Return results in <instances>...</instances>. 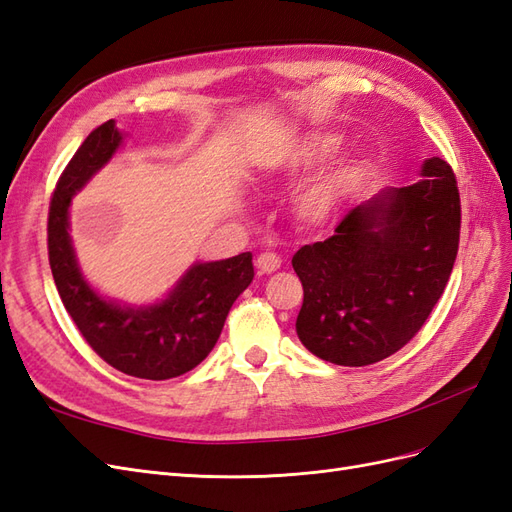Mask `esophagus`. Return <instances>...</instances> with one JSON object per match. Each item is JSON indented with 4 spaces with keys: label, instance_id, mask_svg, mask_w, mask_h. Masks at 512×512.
Returning <instances> with one entry per match:
<instances>
[{
    "label": "esophagus",
    "instance_id": "1",
    "mask_svg": "<svg viewBox=\"0 0 512 512\" xmlns=\"http://www.w3.org/2000/svg\"><path fill=\"white\" fill-rule=\"evenodd\" d=\"M256 267L260 273H273L282 267V258L273 252H262L256 258Z\"/></svg>",
    "mask_w": 512,
    "mask_h": 512
}]
</instances>
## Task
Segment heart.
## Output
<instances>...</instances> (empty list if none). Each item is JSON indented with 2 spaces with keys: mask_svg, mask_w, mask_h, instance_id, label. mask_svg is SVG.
Segmentation results:
<instances>
[{
  "mask_svg": "<svg viewBox=\"0 0 512 512\" xmlns=\"http://www.w3.org/2000/svg\"><path fill=\"white\" fill-rule=\"evenodd\" d=\"M337 138L335 136H312L307 138L297 151L290 153V158L284 162L286 173H297L301 168H309L324 160L335 151ZM348 183V173L344 170H333V173L316 179L312 185L299 194L297 198V211L307 222H324L337 211L339 200H342L344 188Z\"/></svg>",
  "mask_w": 512,
  "mask_h": 512,
  "instance_id": "heart-1",
  "label": "heart"
}]
</instances>
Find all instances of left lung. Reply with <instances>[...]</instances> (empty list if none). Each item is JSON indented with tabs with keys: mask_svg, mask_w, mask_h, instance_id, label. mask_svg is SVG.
I'll use <instances>...</instances> for the list:
<instances>
[{
	"mask_svg": "<svg viewBox=\"0 0 512 512\" xmlns=\"http://www.w3.org/2000/svg\"><path fill=\"white\" fill-rule=\"evenodd\" d=\"M421 175L354 207L333 237L292 256L303 284L297 335L322 361L363 367L386 359L442 297L459 250V190L442 158L425 160Z\"/></svg>",
	"mask_w": 512,
	"mask_h": 512,
	"instance_id": "8db88e82",
	"label": "left lung"
}]
</instances>
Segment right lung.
<instances>
[{
  "instance_id": "right-lung-1",
  "label": "right lung",
  "mask_w": 512,
  "mask_h": 512,
  "mask_svg": "<svg viewBox=\"0 0 512 512\" xmlns=\"http://www.w3.org/2000/svg\"><path fill=\"white\" fill-rule=\"evenodd\" d=\"M121 132L108 119L76 149L49 207V265L61 303L85 342L108 365L145 380L177 378L213 350L239 294L252 284V254L196 262L162 303L123 307L102 299L81 275L68 235L72 196L113 158Z\"/></svg>"
}]
</instances>
